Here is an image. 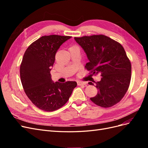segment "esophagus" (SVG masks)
<instances>
[{
    "mask_svg": "<svg viewBox=\"0 0 148 148\" xmlns=\"http://www.w3.org/2000/svg\"><path fill=\"white\" fill-rule=\"evenodd\" d=\"M77 84L78 85V86H83V85H86V83L81 82V81H78V82H77Z\"/></svg>",
    "mask_w": 148,
    "mask_h": 148,
    "instance_id": "obj_1",
    "label": "esophagus"
}]
</instances>
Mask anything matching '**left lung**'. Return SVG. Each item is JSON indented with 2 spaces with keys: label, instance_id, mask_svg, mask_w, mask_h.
<instances>
[{
  "label": "left lung",
  "instance_id": "left-lung-1",
  "mask_svg": "<svg viewBox=\"0 0 148 148\" xmlns=\"http://www.w3.org/2000/svg\"><path fill=\"white\" fill-rule=\"evenodd\" d=\"M84 49L89 62L85 69L92 75L101 74L96 83L97 95L91 97L95 104L104 108L117 104L126 94L131 80L132 65L125 49L117 41L103 34L75 38ZM89 84H92L91 82Z\"/></svg>",
  "mask_w": 148,
  "mask_h": 148
}]
</instances>
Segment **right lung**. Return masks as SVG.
Returning a JSON list of instances; mask_svg holds the SVG:
<instances>
[{"label":"right lung","instance_id":"1","mask_svg":"<svg viewBox=\"0 0 148 148\" xmlns=\"http://www.w3.org/2000/svg\"><path fill=\"white\" fill-rule=\"evenodd\" d=\"M69 36H44L26 49L20 67L22 86L26 96L39 109L52 112L64 106L77 86L75 82L52 81L50 71L60 46Z\"/></svg>","mask_w":148,"mask_h":148}]
</instances>
